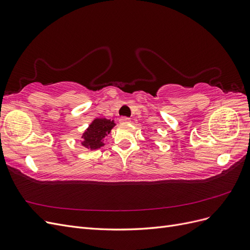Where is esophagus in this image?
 I'll return each mask as SVG.
<instances>
[{"mask_svg": "<svg viewBox=\"0 0 250 250\" xmlns=\"http://www.w3.org/2000/svg\"><path fill=\"white\" fill-rule=\"evenodd\" d=\"M120 123H122V124H126V123H130V119L129 118H126V117H122V118H120Z\"/></svg>", "mask_w": 250, "mask_h": 250, "instance_id": "34e87169", "label": "esophagus"}]
</instances>
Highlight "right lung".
Listing matches in <instances>:
<instances>
[{
	"instance_id": "obj_1",
	"label": "right lung",
	"mask_w": 250,
	"mask_h": 250,
	"mask_svg": "<svg viewBox=\"0 0 250 250\" xmlns=\"http://www.w3.org/2000/svg\"><path fill=\"white\" fill-rule=\"evenodd\" d=\"M116 126L113 120L105 118H96L81 135V145L86 149L98 150L105 145V138Z\"/></svg>"
}]
</instances>
